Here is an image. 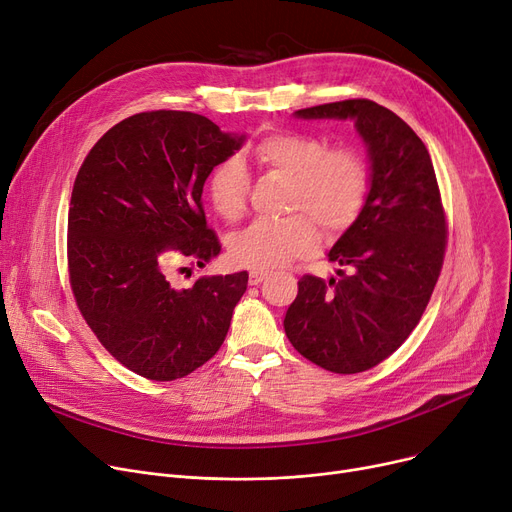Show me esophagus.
<instances>
[{
  "instance_id": "esophagus-1",
  "label": "esophagus",
  "mask_w": 512,
  "mask_h": 512,
  "mask_svg": "<svg viewBox=\"0 0 512 512\" xmlns=\"http://www.w3.org/2000/svg\"><path fill=\"white\" fill-rule=\"evenodd\" d=\"M267 276H270V274H267V272H259V270H253L251 274H249V284L251 286H257V284H261Z\"/></svg>"
}]
</instances>
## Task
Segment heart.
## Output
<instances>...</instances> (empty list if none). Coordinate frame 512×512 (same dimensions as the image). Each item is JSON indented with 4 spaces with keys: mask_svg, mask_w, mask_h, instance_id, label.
<instances>
[{
    "mask_svg": "<svg viewBox=\"0 0 512 512\" xmlns=\"http://www.w3.org/2000/svg\"><path fill=\"white\" fill-rule=\"evenodd\" d=\"M257 164L290 178L286 220H257L230 236V259L253 270H272L317 247L315 222L330 234L351 226L365 207L371 174L365 157L348 147L330 149L313 134L278 130L253 147ZM249 174L238 157L224 159L207 178V199L226 222L242 218L247 207Z\"/></svg>",
    "mask_w": 512,
    "mask_h": 512,
    "instance_id": "obj_1",
    "label": "heart"
}]
</instances>
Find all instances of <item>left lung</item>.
<instances>
[{"mask_svg":"<svg viewBox=\"0 0 512 512\" xmlns=\"http://www.w3.org/2000/svg\"><path fill=\"white\" fill-rule=\"evenodd\" d=\"M294 116L353 120L367 147L371 188L361 215L328 253L351 274L330 282L303 276L284 330L311 363L361 373L409 338L438 282L446 218L436 172L413 128L375 101L324 103Z\"/></svg>","mask_w":512,"mask_h":512,"instance_id":"8db88e82","label":"left lung"}]
</instances>
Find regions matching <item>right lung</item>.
I'll return each mask as SVG.
<instances>
[{"label":"right lung","mask_w":512,"mask_h":512,"mask_svg":"<svg viewBox=\"0 0 512 512\" xmlns=\"http://www.w3.org/2000/svg\"><path fill=\"white\" fill-rule=\"evenodd\" d=\"M245 134L193 112H143L107 130L80 166L68 211V270L76 305L124 367L155 382L207 363L228 334L249 274L174 288V253L205 265L220 255L203 184Z\"/></svg>","instance_id":"add662e5"}]
</instances>
